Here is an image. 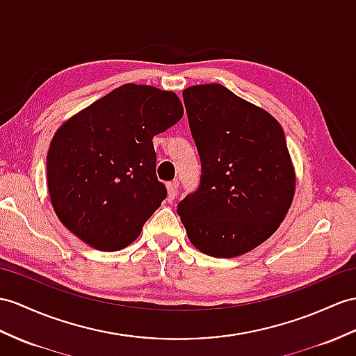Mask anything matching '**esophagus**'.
I'll list each match as a JSON object with an SVG mask.
<instances>
[{
    "label": "esophagus",
    "mask_w": 356,
    "mask_h": 356,
    "mask_svg": "<svg viewBox=\"0 0 356 356\" xmlns=\"http://www.w3.org/2000/svg\"><path fill=\"white\" fill-rule=\"evenodd\" d=\"M177 192H178V183L177 181H172V183H168V196L170 201L177 197Z\"/></svg>",
    "instance_id": "1"
}]
</instances>
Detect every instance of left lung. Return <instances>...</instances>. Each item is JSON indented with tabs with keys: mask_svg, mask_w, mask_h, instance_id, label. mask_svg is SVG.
I'll return each instance as SVG.
<instances>
[{
	"mask_svg": "<svg viewBox=\"0 0 356 356\" xmlns=\"http://www.w3.org/2000/svg\"><path fill=\"white\" fill-rule=\"evenodd\" d=\"M201 159V183L178 204L188 240L201 252L232 258L278 229L294 195L284 129L272 115L222 84L183 92Z\"/></svg>",
	"mask_w": 356,
	"mask_h": 356,
	"instance_id": "8db88e82",
	"label": "left lung"
}]
</instances>
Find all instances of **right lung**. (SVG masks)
<instances>
[{
    "instance_id": "add662e5",
    "label": "right lung",
    "mask_w": 356,
    "mask_h": 356,
    "mask_svg": "<svg viewBox=\"0 0 356 356\" xmlns=\"http://www.w3.org/2000/svg\"><path fill=\"white\" fill-rule=\"evenodd\" d=\"M183 115L173 92L129 83L66 120L47 157L60 222L104 252L131 245L168 196L155 173L152 138Z\"/></svg>"
}]
</instances>
